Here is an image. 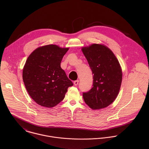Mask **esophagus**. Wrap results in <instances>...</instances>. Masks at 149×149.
I'll return each mask as SVG.
<instances>
[{"label":"esophagus","instance_id":"esophagus-1","mask_svg":"<svg viewBox=\"0 0 149 149\" xmlns=\"http://www.w3.org/2000/svg\"><path fill=\"white\" fill-rule=\"evenodd\" d=\"M79 84V80H76L74 81V84L75 86H77Z\"/></svg>","mask_w":149,"mask_h":149}]
</instances>
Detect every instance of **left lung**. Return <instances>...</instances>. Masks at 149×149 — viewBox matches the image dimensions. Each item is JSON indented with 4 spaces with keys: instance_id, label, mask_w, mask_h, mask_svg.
Listing matches in <instances>:
<instances>
[{
    "instance_id": "obj_1",
    "label": "left lung",
    "mask_w": 149,
    "mask_h": 149,
    "mask_svg": "<svg viewBox=\"0 0 149 149\" xmlns=\"http://www.w3.org/2000/svg\"><path fill=\"white\" fill-rule=\"evenodd\" d=\"M85 56L93 74V87L83 94L85 103L92 109L110 105L116 98L122 81L120 64L106 46L94 43L83 47Z\"/></svg>"
}]
</instances>
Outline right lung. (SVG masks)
<instances>
[{
  "instance_id": "add662e5",
  "label": "right lung",
  "mask_w": 149,
  "mask_h": 149,
  "mask_svg": "<svg viewBox=\"0 0 149 149\" xmlns=\"http://www.w3.org/2000/svg\"><path fill=\"white\" fill-rule=\"evenodd\" d=\"M69 48L56 45L38 47L27 58L23 69V80L30 97L38 104L56 106L65 97L73 83L61 68Z\"/></svg>"
}]
</instances>
